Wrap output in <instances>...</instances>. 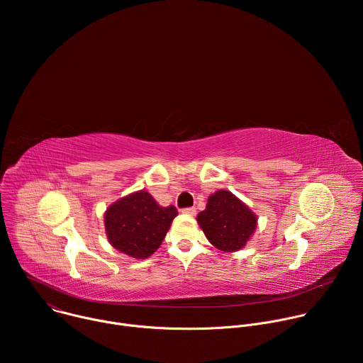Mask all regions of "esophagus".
<instances>
[{"label": "esophagus", "instance_id": "34e87169", "mask_svg": "<svg viewBox=\"0 0 363 363\" xmlns=\"http://www.w3.org/2000/svg\"><path fill=\"white\" fill-rule=\"evenodd\" d=\"M182 214H186V216H195V208H184L182 211H181Z\"/></svg>", "mask_w": 363, "mask_h": 363}]
</instances>
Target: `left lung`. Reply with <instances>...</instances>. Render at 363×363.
I'll return each mask as SVG.
<instances>
[{
	"mask_svg": "<svg viewBox=\"0 0 363 363\" xmlns=\"http://www.w3.org/2000/svg\"><path fill=\"white\" fill-rule=\"evenodd\" d=\"M257 216L227 189H218L208 196L205 210L196 221L205 237L218 250L234 252L241 250L257 228Z\"/></svg>",
	"mask_w": 363,
	"mask_h": 363,
	"instance_id": "8db88e82",
	"label": "left lung"
}]
</instances>
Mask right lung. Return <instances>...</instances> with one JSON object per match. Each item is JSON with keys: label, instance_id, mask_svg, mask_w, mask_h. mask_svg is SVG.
<instances>
[{"label": "right lung", "instance_id": "obj_1", "mask_svg": "<svg viewBox=\"0 0 363 363\" xmlns=\"http://www.w3.org/2000/svg\"><path fill=\"white\" fill-rule=\"evenodd\" d=\"M177 216L174 205L165 208L149 192L136 191L108 206L106 237L118 251L143 260L160 248Z\"/></svg>", "mask_w": 363, "mask_h": 363}]
</instances>
